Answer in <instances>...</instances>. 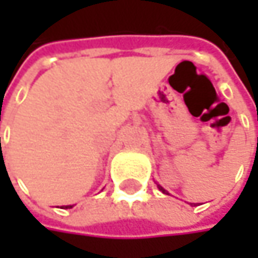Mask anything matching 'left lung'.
I'll list each match as a JSON object with an SVG mask.
<instances>
[{
	"label": "left lung",
	"instance_id": "obj_1",
	"mask_svg": "<svg viewBox=\"0 0 258 258\" xmlns=\"http://www.w3.org/2000/svg\"><path fill=\"white\" fill-rule=\"evenodd\" d=\"M158 188H160V189H161V191H163V192H164V194H169V192H167V191H166V189H164V188H163V186H160V185H158Z\"/></svg>",
	"mask_w": 258,
	"mask_h": 258
}]
</instances>
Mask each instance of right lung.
<instances>
[{
    "label": "right lung",
    "mask_w": 258,
    "mask_h": 258,
    "mask_svg": "<svg viewBox=\"0 0 258 258\" xmlns=\"http://www.w3.org/2000/svg\"><path fill=\"white\" fill-rule=\"evenodd\" d=\"M69 208H72V206H66V209H69Z\"/></svg>",
    "instance_id": "1"
}]
</instances>
